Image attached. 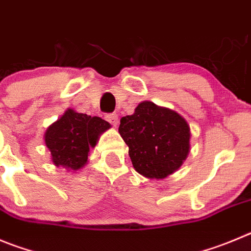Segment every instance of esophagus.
<instances>
[{
  "instance_id": "esophagus-1",
  "label": "esophagus",
  "mask_w": 251,
  "mask_h": 251,
  "mask_svg": "<svg viewBox=\"0 0 251 251\" xmlns=\"http://www.w3.org/2000/svg\"><path fill=\"white\" fill-rule=\"evenodd\" d=\"M105 118H106V120L109 121V123L111 124L112 126H118L119 116L116 114H107L106 116H105Z\"/></svg>"
}]
</instances>
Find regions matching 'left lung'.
I'll return each mask as SVG.
<instances>
[{
	"mask_svg": "<svg viewBox=\"0 0 251 251\" xmlns=\"http://www.w3.org/2000/svg\"><path fill=\"white\" fill-rule=\"evenodd\" d=\"M133 168L149 179H163L178 170L191 150V128L175 110L142 101L120 120Z\"/></svg>",
	"mask_w": 251,
	"mask_h": 251,
	"instance_id": "left-lung-1",
	"label": "left lung"
}]
</instances>
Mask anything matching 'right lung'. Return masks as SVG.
<instances>
[{
    "label": "right lung",
    "mask_w": 251,
    "mask_h": 251,
    "mask_svg": "<svg viewBox=\"0 0 251 251\" xmlns=\"http://www.w3.org/2000/svg\"><path fill=\"white\" fill-rule=\"evenodd\" d=\"M110 127L111 125L99 116L65 110L44 132V144L50 152L53 165L73 172L81 170L88 163L90 149Z\"/></svg>",
    "instance_id": "add662e5"
}]
</instances>
